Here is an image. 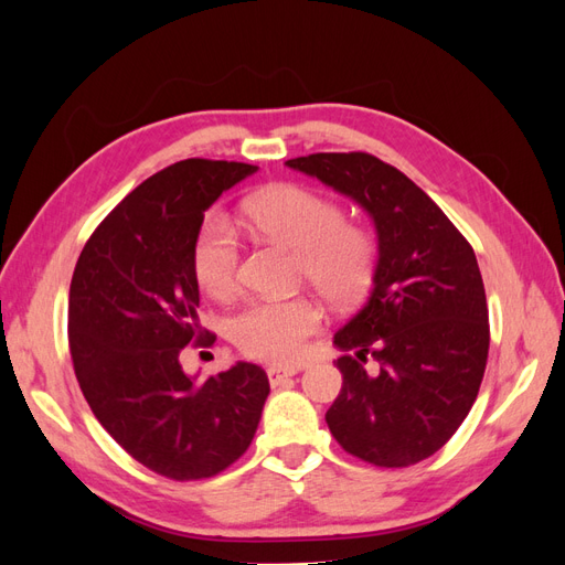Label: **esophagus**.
Returning <instances> with one entry per match:
<instances>
[{
    "label": "esophagus",
    "mask_w": 565,
    "mask_h": 565,
    "mask_svg": "<svg viewBox=\"0 0 565 565\" xmlns=\"http://www.w3.org/2000/svg\"><path fill=\"white\" fill-rule=\"evenodd\" d=\"M266 374H268V382H270V386H278V384H280V382H285L287 377H295V374H297V367L273 365V367H268V370H266Z\"/></svg>",
    "instance_id": "obj_1"
}]
</instances>
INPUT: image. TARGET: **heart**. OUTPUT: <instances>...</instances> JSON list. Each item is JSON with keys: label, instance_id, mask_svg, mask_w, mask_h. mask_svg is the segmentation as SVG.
<instances>
[{"label": "heart", "instance_id": "obj_1", "mask_svg": "<svg viewBox=\"0 0 565 565\" xmlns=\"http://www.w3.org/2000/svg\"><path fill=\"white\" fill-rule=\"evenodd\" d=\"M241 212L254 233L299 252V268L320 297L349 303L365 292L374 243L367 231L341 221L344 212L328 195L299 183H278L249 195ZM193 273L204 292L216 299L237 289L241 245L226 218H204L193 245ZM318 328L320 311L311 299H264L233 316L231 337L256 361L292 363Z\"/></svg>", "mask_w": 565, "mask_h": 565}]
</instances>
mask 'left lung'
Masks as SVG:
<instances>
[{
    "mask_svg": "<svg viewBox=\"0 0 565 565\" xmlns=\"http://www.w3.org/2000/svg\"><path fill=\"white\" fill-rule=\"evenodd\" d=\"M287 167L351 198L377 228L380 259L365 306L334 334L341 391L324 415L347 452L409 467L465 422L490 347L481 270L467 237L396 167L370 152H316ZM372 354L381 372L367 375Z\"/></svg>",
    "mask_w": 565,
    "mask_h": 565,
    "instance_id": "1",
    "label": "left lung"
}]
</instances>
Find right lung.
Here are the masks:
<instances>
[{
  "mask_svg": "<svg viewBox=\"0 0 565 565\" xmlns=\"http://www.w3.org/2000/svg\"><path fill=\"white\" fill-rule=\"evenodd\" d=\"M254 164L181 160L146 179L100 221L71 282L67 341L100 426L136 461L172 481H200L241 459L268 398L259 365L235 363L195 382L183 347L200 328L193 245L204 212Z\"/></svg>",
  "mask_w": 565,
  "mask_h": 565,
  "instance_id": "add662e5",
  "label": "right lung"
}]
</instances>
